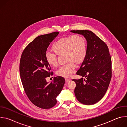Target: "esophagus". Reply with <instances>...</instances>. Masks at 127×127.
<instances>
[{"label":"esophagus","mask_w":127,"mask_h":127,"mask_svg":"<svg viewBox=\"0 0 127 127\" xmlns=\"http://www.w3.org/2000/svg\"><path fill=\"white\" fill-rule=\"evenodd\" d=\"M65 80H66V82H70L71 80L70 79H69V78H65Z\"/></svg>","instance_id":"1"}]
</instances>
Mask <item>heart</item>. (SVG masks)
<instances>
[{"mask_svg":"<svg viewBox=\"0 0 127 127\" xmlns=\"http://www.w3.org/2000/svg\"><path fill=\"white\" fill-rule=\"evenodd\" d=\"M52 51L54 54L46 53L45 59L47 64L52 67L58 65L56 55L64 54L67 63L61 66L57 71V74L64 77H69L74 72L76 63H81L87 53V44L82 36L75 34L57 40L52 45Z\"/></svg>","mask_w":127,"mask_h":127,"instance_id":"1","label":"heart"}]
</instances>
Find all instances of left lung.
<instances>
[{
	"mask_svg": "<svg viewBox=\"0 0 127 127\" xmlns=\"http://www.w3.org/2000/svg\"><path fill=\"white\" fill-rule=\"evenodd\" d=\"M70 32L82 35L87 42L86 57L76 72L82 78L72 80L76 83L74 94L80 102L94 104L103 97L111 80L110 52L106 44L92 31L78 30Z\"/></svg>",
	"mask_w": 127,
	"mask_h": 127,
	"instance_id": "left-lung-1",
	"label": "left lung"
}]
</instances>
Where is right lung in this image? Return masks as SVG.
I'll return each instance as SVG.
<instances>
[{
	"instance_id": "obj_1",
	"label": "right lung",
	"mask_w": 127,
	"mask_h": 127,
	"mask_svg": "<svg viewBox=\"0 0 127 127\" xmlns=\"http://www.w3.org/2000/svg\"><path fill=\"white\" fill-rule=\"evenodd\" d=\"M59 33L56 32L35 38L25 49L21 58L20 72L25 92L33 104L43 109L56 104V97L65 82L61 76L55 77L50 83L46 79L53 74L45 59L46 51Z\"/></svg>"
}]
</instances>
